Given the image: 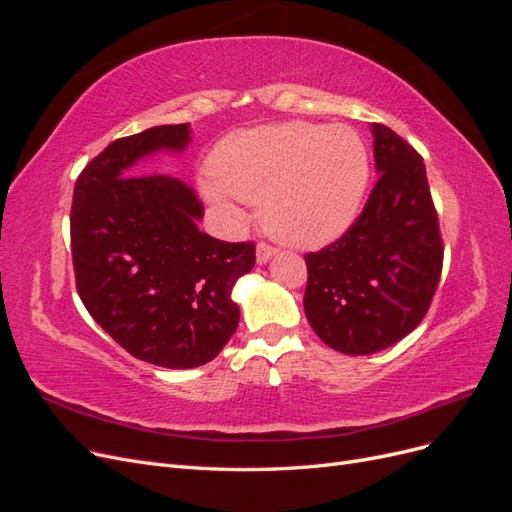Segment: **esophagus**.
I'll list each match as a JSON object with an SVG mask.
<instances>
[{"label": "esophagus", "instance_id": "esophagus-1", "mask_svg": "<svg viewBox=\"0 0 512 512\" xmlns=\"http://www.w3.org/2000/svg\"><path fill=\"white\" fill-rule=\"evenodd\" d=\"M275 254H277V250H275L273 245H269V243H258V247H256V260H258V265H265V262H269Z\"/></svg>", "mask_w": 512, "mask_h": 512}]
</instances>
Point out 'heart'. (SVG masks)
<instances>
[{"label": "heart", "mask_w": 512, "mask_h": 512, "mask_svg": "<svg viewBox=\"0 0 512 512\" xmlns=\"http://www.w3.org/2000/svg\"><path fill=\"white\" fill-rule=\"evenodd\" d=\"M213 203H260L269 235L320 247L350 228L369 181L363 138L348 126L292 121L228 136L211 156Z\"/></svg>", "instance_id": "heart-1"}]
</instances>
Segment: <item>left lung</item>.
Segmentation results:
<instances>
[{
  "instance_id": "8db88e82",
  "label": "left lung",
  "mask_w": 512,
  "mask_h": 512,
  "mask_svg": "<svg viewBox=\"0 0 512 512\" xmlns=\"http://www.w3.org/2000/svg\"><path fill=\"white\" fill-rule=\"evenodd\" d=\"M380 175L356 222L309 252L305 316L329 348L374 354L418 327L442 273V237L423 158L371 123Z\"/></svg>"
}]
</instances>
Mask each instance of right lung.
<instances>
[{
    "label": "right lung",
    "instance_id": "obj_1",
    "mask_svg": "<svg viewBox=\"0 0 512 512\" xmlns=\"http://www.w3.org/2000/svg\"><path fill=\"white\" fill-rule=\"evenodd\" d=\"M190 123L117 138L76 179L70 239L87 312L132 356L158 367L205 365L239 324L232 301L256 262L254 243L198 230L203 205L168 175H134L156 153H181Z\"/></svg>",
    "mask_w": 512,
    "mask_h": 512
}]
</instances>
